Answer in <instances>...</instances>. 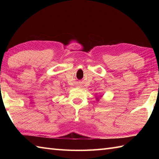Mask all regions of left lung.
Returning a JSON list of instances; mask_svg holds the SVG:
<instances>
[{
  "label": "left lung",
  "instance_id": "left-lung-1",
  "mask_svg": "<svg viewBox=\"0 0 159 159\" xmlns=\"http://www.w3.org/2000/svg\"><path fill=\"white\" fill-rule=\"evenodd\" d=\"M97 99H98V98H97Z\"/></svg>",
  "mask_w": 159,
  "mask_h": 159
}]
</instances>
